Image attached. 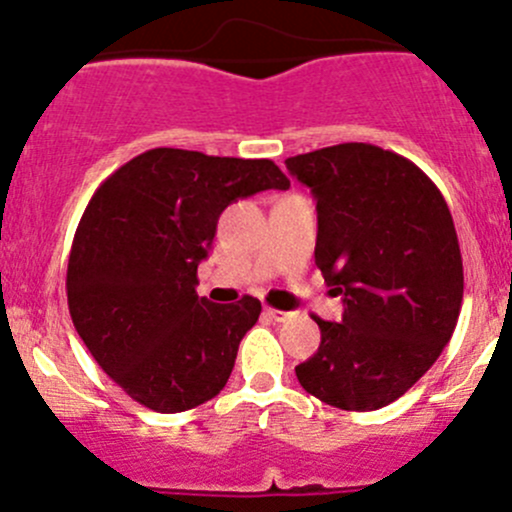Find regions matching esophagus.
Returning <instances> with one entry per match:
<instances>
[{
    "mask_svg": "<svg viewBox=\"0 0 512 512\" xmlns=\"http://www.w3.org/2000/svg\"><path fill=\"white\" fill-rule=\"evenodd\" d=\"M265 317L272 319V322H287L292 314L289 312H282V309H272V307H265Z\"/></svg>",
    "mask_w": 512,
    "mask_h": 512,
    "instance_id": "34e87169",
    "label": "esophagus"
}]
</instances>
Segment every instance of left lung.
I'll use <instances>...</instances> for the list:
<instances>
[{"mask_svg": "<svg viewBox=\"0 0 512 512\" xmlns=\"http://www.w3.org/2000/svg\"><path fill=\"white\" fill-rule=\"evenodd\" d=\"M317 200L314 262L342 294V322L294 366L307 394L344 411L404 396L451 342L463 260L451 210L418 165L371 143H339L285 160Z\"/></svg>", "mask_w": 512, "mask_h": 512, "instance_id": "8db88e82", "label": "left lung"}]
</instances>
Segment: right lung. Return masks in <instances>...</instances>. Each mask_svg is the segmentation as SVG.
I'll return each instance as SVG.
<instances>
[{
    "label": "right lung",
    "mask_w": 512,
    "mask_h": 512,
    "mask_svg": "<svg viewBox=\"0 0 512 512\" xmlns=\"http://www.w3.org/2000/svg\"><path fill=\"white\" fill-rule=\"evenodd\" d=\"M272 188L289 180L267 158L153 148L86 205L66 272L71 319L98 366L146 409H195L230 379L262 304L198 297V265L227 205Z\"/></svg>",
    "instance_id": "1"
}]
</instances>
